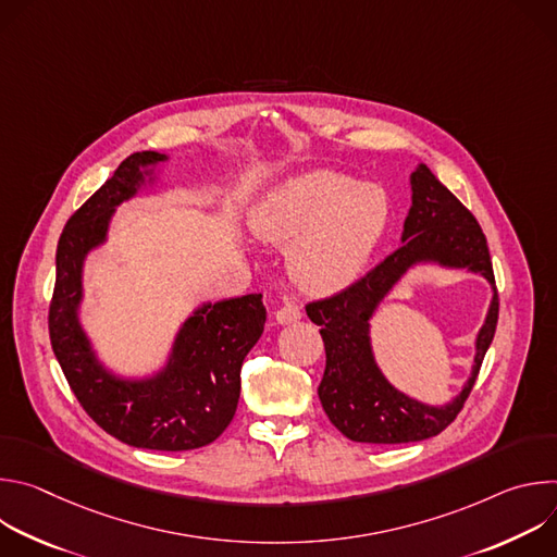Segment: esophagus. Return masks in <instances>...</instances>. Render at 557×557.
I'll return each mask as SVG.
<instances>
[{
  "label": "esophagus",
  "instance_id": "34e87169",
  "mask_svg": "<svg viewBox=\"0 0 557 557\" xmlns=\"http://www.w3.org/2000/svg\"><path fill=\"white\" fill-rule=\"evenodd\" d=\"M277 324H293L301 320V308L295 301H284L275 312Z\"/></svg>",
  "mask_w": 557,
  "mask_h": 557
}]
</instances>
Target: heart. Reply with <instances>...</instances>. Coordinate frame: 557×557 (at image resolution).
<instances>
[{
    "mask_svg": "<svg viewBox=\"0 0 557 557\" xmlns=\"http://www.w3.org/2000/svg\"><path fill=\"white\" fill-rule=\"evenodd\" d=\"M387 196L335 172L290 181L256 211L267 243L293 245L290 273L310 293H333L359 277L387 224Z\"/></svg>",
    "mask_w": 557,
    "mask_h": 557,
    "instance_id": "obj_1",
    "label": "heart"
}]
</instances>
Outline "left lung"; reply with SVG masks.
<instances>
[{
	"mask_svg": "<svg viewBox=\"0 0 557 557\" xmlns=\"http://www.w3.org/2000/svg\"><path fill=\"white\" fill-rule=\"evenodd\" d=\"M438 259L467 265L495 284V301L480 334L474 372L457 401L428 409L396 393L371 361L367 320L377 299L408 265ZM498 290L487 237L473 213L430 172L419 165L412 174V209L404 224V245L350 286L306 304L310 322L320 326L326 348V370L317 394L331 423L357 443H414L441 434L462 410L479 379L485 352L498 326Z\"/></svg>",
	"mask_w": 557,
	"mask_h": 557,
	"instance_id": "8db88e82",
	"label": "left lung"
}]
</instances>
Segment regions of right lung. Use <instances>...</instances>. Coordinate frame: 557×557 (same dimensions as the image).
<instances>
[{
  "label": "right lung",
  "instance_id": "1",
  "mask_svg": "<svg viewBox=\"0 0 557 557\" xmlns=\"http://www.w3.org/2000/svg\"><path fill=\"white\" fill-rule=\"evenodd\" d=\"M163 158L156 151L127 156L70 215L57 245L48 333L76 401L101 430L132 447L185 451L213 443L235 414L243 361L264 331L262 295L200 308L178 337L170 370L145 383H125L103 372L74 317L84 256L103 240L112 209L136 191L140 168Z\"/></svg>",
  "mask_w": 557,
  "mask_h": 557
}]
</instances>
